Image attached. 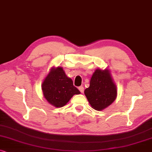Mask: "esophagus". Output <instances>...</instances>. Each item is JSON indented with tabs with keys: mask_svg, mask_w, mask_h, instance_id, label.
I'll list each match as a JSON object with an SVG mask.
<instances>
[{
	"mask_svg": "<svg viewBox=\"0 0 152 152\" xmlns=\"http://www.w3.org/2000/svg\"><path fill=\"white\" fill-rule=\"evenodd\" d=\"M78 90H80V92L81 93H83L84 92V87L83 86H80L78 88Z\"/></svg>",
	"mask_w": 152,
	"mask_h": 152,
	"instance_id": "34e87169",
	"label": "esophagus"
}]
</instances>
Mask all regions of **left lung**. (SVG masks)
<instances>
[{
  "instance_id": "1",
  "label": "left lung",
  "mask_w": 152,
  "mask_h": 152,
  "mask_svg": "<svg viewBox=\"0 0 152 152\" xmlns=\"http://www.w3.org/2000/svg\"><path fill=\"white\" fill-rule=\"evenodd\" d=\"M92 108L102 110L110 106L117 97V87L108 69H97L93 73L90 87L84 91Z\"/></svg>"
}]
</instances>
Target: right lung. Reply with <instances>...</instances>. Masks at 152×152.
I'll list each match as a JSON object with an SVG mask.
<instances>
[{"label":"right lung","instance_id":"1","mask_svg":"<svg viewBox=\"0 0 152 152\" xmlns=\"http://www.w3.org/2000/svg\"><path fill=\"white\" fill-rule=\"evenodd\" d=\"M42 89L44 98L56 108L65 106L74 94L80 93L61 66L50 69L42 83Z\"/></svg>","mask_w":152,"mask_h":152}]
</instances>
